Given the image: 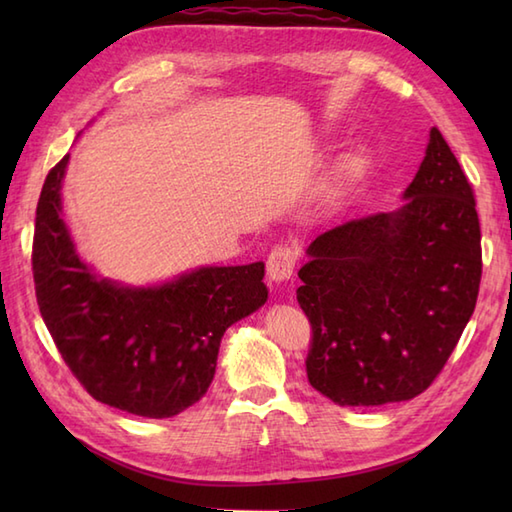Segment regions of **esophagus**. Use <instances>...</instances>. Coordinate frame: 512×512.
<instances>
[{
	"instance_id": "34e87169",
	"label": "esophagus",
	"mask_w": 512,
	"mask_h": 512,
	"mask_svg": "<svg viewBox=\"0 0 512 512\" xmlns=\"http://www.w3.org/2000/svg\"><path fill=\"white\" fill-rule=\"evenodd\" d=\"M299 253L297 248H292L288 244H279L268 253V262H266V270L268 277L273 281H284L292 275V270L297 266Z\"/></svg>"
}]
</instances>
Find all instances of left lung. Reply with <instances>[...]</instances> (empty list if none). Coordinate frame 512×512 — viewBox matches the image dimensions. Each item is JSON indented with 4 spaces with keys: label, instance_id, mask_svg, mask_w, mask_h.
<instances>
[{
    "label": "left lung",
    "instance_id": "left-lung-1",
    "mask_svg": "<svg viewBox=\"0 0 512 512\" xmlns=\"http://www.w3.org/2000/svg\"><path fill=\"white\" fill-rule=\"evenodd\" d=\"M396 213L321 233L299 270L310 385L347 407L422 394L458 345L482 281L469 178L438 127Z\"/></svg>",
    "mask_w": 512,
    "mask_h": 512
}]
</instances>
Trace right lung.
I'll use <instances>...</instances> for the list:
<instances>
[{"label":"right lung","instance_id":"right-lung-1","mask_svg":"<svg viewBox=\"0 0 512 512\" xmlns=\"http://www.w3.org/2000/svg\"><path fill=\"white\" fill-rule=\"evenodd\" d=\"M68 158L50 169L37 202L32 277L43 323L94 400L176 416L209 389L228 325L264 306V264L200 268L160 288L99 281L59 217Z\"/></svg>","mask_w":512,"mask_h":512}]
</instances>
